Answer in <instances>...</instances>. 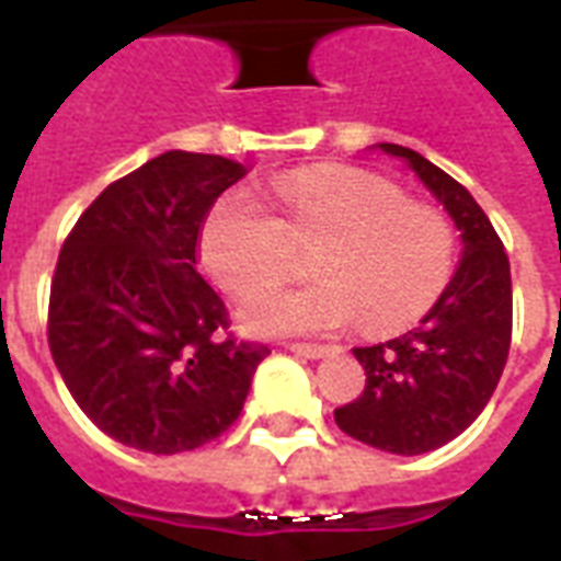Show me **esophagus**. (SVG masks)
Listing matches in <instances>:
<instances>
[{"label":"esophagus","instance_id":"obj_1","mask_svg":"<svg viewBox=\"0 0 561 561\" xmlns=\"http://www.w3.org/2000/svg\"><path fill=\"white\" fill-rule=\"evenodd\" d=\"M288 350L294 352V355H302V358H311V360L325 358V355L332 352L329 346H317V343H290Z\"/></svg>","mask_w":561,"mask_h":561}]
</instances>
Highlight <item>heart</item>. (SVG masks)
Wrapping results in <instances>:
<instances>
[{
    "label": "heart",
    "instance_id": "1",
    "mask_svg": "<svg viewBox=\"0 0 561 561\" xmlns=\"http://www.w3.org/2000/svg\"><path fill=\"white\" fill-rule=\"evenodd\" d=\"M279 220L247 192L224 194L197 238L203 267L244 297L282 279L285 238L317 241L306 288L259 290L241 306L255 334L334 332L360 317L373 334L401 332L448 285L454 232L425 203L358 169H306L276 183Z\"/></svg>",
    "mask_w": 561,
    "mask_h": 561
}]
</instances>
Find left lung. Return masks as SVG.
Listing matches in <instances>:
<instances>
[{
    "label": "left lung",
    "mask_w": 561,
    "mask_h": 561,
    "mask_svg": "<svg viewBox=\"0 0 561 561\" xmlns=\"http://www.w3.org/2000/svg\"><path fill=\"white\" fill-rule=\"evenodd\" d=\"M375 148L404 162L443 203L460 229L462 253L416 329L352 350L367 387L352 404L334 410V422L378 451L416 457L460 436L492 399L513 337V279L495 227L457 180L410 148Z\"/></svg>",
    "instance_id": "1"
}]
</instances>
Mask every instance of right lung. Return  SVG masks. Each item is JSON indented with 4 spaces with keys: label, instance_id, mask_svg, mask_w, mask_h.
Segmentation results:
<instances>
[{
    "label": "right lung",
    "instance_id": "obj_1",
    "mask_svg": "<svg viewBox=\"0 0 561 561\" xmlns=\"http://www.w3.org/2000/svg\"><path fill=\"white\" fill-rule=\"evenodd\" d=\"M244 174L227 157L165 151L110 183L64 241L48 346L78 408L116 443L180 454L218 439L271 355L224 337L227 306L197 271L203 220Z\"/></svg>",
    "mask_w": 561,
    "mask_h": 561
}]
</instances>
